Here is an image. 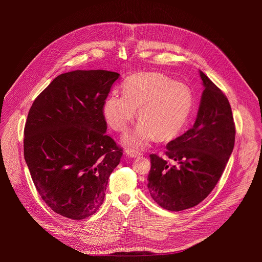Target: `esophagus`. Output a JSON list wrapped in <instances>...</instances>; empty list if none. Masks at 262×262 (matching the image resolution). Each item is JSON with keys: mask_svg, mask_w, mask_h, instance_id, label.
<instances>
[{"mask_svg": "<svg viewBox=\"0 0 262 262\" xmlns=\"http://www.w3.org/2000/svg\"><path fill=\"white\" fill-rule=\"evenodd\" d=\"M126 156H127L128 158H130V159H136V158H139L141 155H140V154H138V152H135V151L128 150V151L126 152Z\"/></svg>", "mask_w": 262, "mask_h": 262, "instance_id": "1", "label": "esophagus"}]
</instances>
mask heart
I'll return each mask as SVG.
<instances>
[{
  "label": "heart",
  "instance_id": "obj_1",
  "mask_svg": "<svg viewBox=\"0 0 262 262\" xmlns=\"http://www.w3.org/2000/svg\"><path fill=\"white\" fill-rule=\"evenodd\" d=\"M123 94L112 92L102 105L107 125L118 133L127 130L137 115L141 121L123 143L134 150H144L158 137L178 136L191 117L194 95L191 88L159 72L137 73L122 84Z\"/></svg>",
  "mask_w": 262,
  "mask_h": 262
}]
</instances>
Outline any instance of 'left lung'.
<instances>
[{"mask_svg":"<svg viewBox=\"0 0 262 262\" xmlns=\"http://www.w3.org/2000/svg\"><path fill=\"white\" fill-rule=\"evenodd\" d=\"M199 74L204 90L193 127L167 145L171 163L150 155L148 191L161 207L171 211L194 207L209 195L234 147L229 101L201 70Z\"/></svg>","mask_w":262,"mask_h":262,"instance_id":"1","label":"left lung"}]
</instances>
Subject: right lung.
<instances>
[{"label": "right lung", "mask_w": 262, "mask_h": 262, "mask_svg": "<svg viewBox=\"0 0 262 262\" xmlns=\"http://www.w3.org/2000/svg\"><path fill=\"white\" fill-rule=\"evenodd\" d=\"M120 74L74 70L58 76L34 100L24 155L42 200L72 220L94 214L122 149L105 135L102 105Z\"/></svg>", "instance_id": "1"}]
</instances>
